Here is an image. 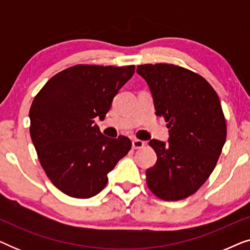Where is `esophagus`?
Instances as JSON below:
<instances>
[{
  "label": "esophagus",
  "mask_w": 250,
  "mask_h": 250,
  "mask_svg": "<svg viewBox=\"0 0 250 250\" xmlns=\"http://www.w3.org/2000/svg\"><path fill=\"white\" fill-rule=\"evenodd\" d=\"M145 145H146V142H143V141H141V140H139V139H134L132 141V146H133V149H141V148H143V146H145Z\"/></svg>",
  "instance_id": "esophagus-1"
}]
</instances>
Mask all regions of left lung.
Masks as SVG:
<instances>
[{
	"label": "left lung",
	"mask_w": 250,
	"mask_h": 250,
	"mask_svg": "<svg viewBox=\"0 0 250 250\" xmlns=\"http://www.w3.org/2000/svg\"><path fill=\"white\" fill-rule=\"evenodd\" d=\"M136 71L169 128L168 145L149 142L157 162L146 169V186L162 200L186 199L209 177L227 140L220 99L203 76L176 64H140Z\"/></svg>",
	"instance_id": "obj_1"
}]
</instances>
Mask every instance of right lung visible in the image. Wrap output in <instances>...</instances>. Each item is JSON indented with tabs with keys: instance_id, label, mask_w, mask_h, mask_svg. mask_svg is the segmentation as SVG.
Returning a JSON list of instances; mask_svg holds the SVG:
<instances>
[{
	"instance_id": "add662e5",
	"label": "right lung",
	"mask_w": 250,
	"mask_h": 250,
	"mask_svg": "<svg viewBox=\"0 0 250 250\" xmlns=\"http://www.w3.org/2000/svg\"><path fill=\"white\" fill-rule=\"evenodd\" d=\"M135 67L76 64L46 82L29 110L30 138L44 172L67 196L86 199L107 186L108 173L131 150L126 136L110 139L94 124Z\"/></svg>"
}]
</instances>
